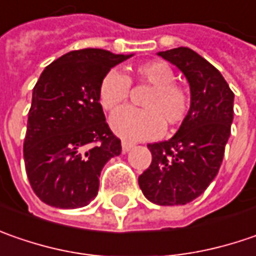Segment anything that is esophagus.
<instances>
[{
  "label": "esophagus",
  "mask_w": 256,
  "mask_h": 256,
  "mask_svg": "<svg viewBox=\"0 0 256 256\" xmlns=\"http://www.w3.org/2000/svg\"><path fill=\"white\" fill-rule=\"evenodd\" d=\"M132 149H133V143H128L126 140L122 142V150H123V153H128Z\"/></svg>",
  "instance_id": "34e87169"
}]
</instances>
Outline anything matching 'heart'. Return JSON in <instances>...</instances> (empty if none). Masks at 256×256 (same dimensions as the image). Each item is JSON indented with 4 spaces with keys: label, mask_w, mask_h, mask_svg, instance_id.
Returning <instances> with one entry per match:
<instances>
[{
    "label": "heart",
    "mask_w": 256,
    "mask_h": 256,
    "mask_svg": "<svg viewBox=\"0 0 256 256\" xmlns=\"http://www.w3.org/2000/svg\"><path fill=\"white\" fill-rule=\"evenodd\" d=\"M140 82L152 87L143 102L144 110L122 108L110 118V128L117 136L128 140H148L160 136L168 122L178 126L184 120L189 98L184 88L173 84L174 74L169 64L146 62L134 67ZM130 80L117 70H110L98 86V102L107 112H113L126 103Z\"/></svg>",
    "instance_id": "1"
}]
</instances>
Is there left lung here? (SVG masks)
I'll return each instance as SVG.
<instances>
[{"instance_id":"obj_1","label":"left lung","mask_w":256,"mask_h":256,"mask_svg":"<svg viewBox=\"0 0 256 256\" xmlns=\"http://www.w3.org/2000/svg\"><path fill=\"white\" fill-rule=\"evenodd\" d=\"M158 56L188 80L190 107L174 136L148 144L152 163L139 176V186L152 204L186 205L204 194L219 172L235 96L224 76L194 50L179 47Z\"/></svg>"}]
</instances>
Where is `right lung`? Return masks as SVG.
<instances>
[{
	"label": "right lung",
	"instance_id": "1",
	"mask_svg": "<svg viewBox=\"0 0 256 256\" xmlns=\"http://www.w3.org/2000/svg\"><path fill=\"white\" fill-rule=\"evenodd\" d=\"M134 54L70 51L44 68L32 90L24 160L32 190L60 209L87 206L102 169L122 153L98 102L102 78Z\"/></svg>",
	"mask_w": 256,
	"mask_h": 256
}]
</instances>
